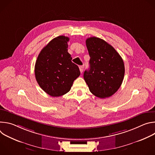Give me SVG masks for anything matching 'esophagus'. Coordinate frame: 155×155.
Returning <instances> with one entry per match:
<instances>
[{
  "mask_svg": "<svg viewBox=\"0 0 155 155\" xmlns=\"http://www.w3.org/2000/svg\"><path fill=\"white\" fill-rule=\"evenodd\" d=\"M79 69H80V72H81V73H82V72H83V66H82V65L79 66Z\"/></svg>",
  "mask_w": 155,
  "mask_h": 155,
  "instance_id": "1",
  "label": "esophagus"
}]
</instances>
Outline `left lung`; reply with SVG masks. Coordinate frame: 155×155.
<instances>
[{"label": "left lung", "instance_id": "left-lung-1", "mask_svg": "<svg viewBox=\"0 0 155 155\" xmlns=\"http://www.w3.org/2000/svg\"><path fill=\"white\" fill-rule=\"evenodd\" d=\"M90 56V69L84 79L90 91L99 98L108 97L121 86L124 76L123 59L115 49L105 40L96 37L86 40Z\"/></svg>", "mask_w": 155, "mask_h": 155}]
</instances>
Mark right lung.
<instances>
[{
	"instance_id": "1",
	"label": "right lung",
	"mask_w": 155,
	"mask_h": 155,
	"mask_svg": "<svg viewBox=\"0 0 155 155\" xmlns=\"http://www.w3.org/2000/svg\"><path fill=\"white\" fill-rule=\"evenodd\" d=\"M69 38L64 35L51 40L39 53L35 65V79L41 89L52 97L68 93L80 75L78 65L68 51Z\"/></svg>"
}]
</instances>
